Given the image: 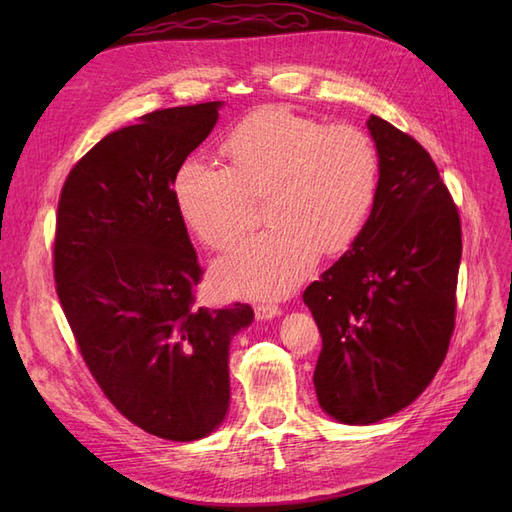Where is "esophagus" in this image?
Returning a JSON list of instances; mask_svg holds the SVG:
<instances>
[{
  "label": "esophagus",
  "instance_id": "34e87169",
  "mask_svg": "<svg viewBox=\"0 0 512 512\" xmlns=\"http://www.w3.org/2000/svg\"><path fill=\"white\" fill-rule=\"evenodd\" d=\"M254 312H256V318H258V320H271V318H275V316H280L282 309L277 307L275 303H260V305L254 307Z\"/></svg>",
  "mask_w": 512,
  "mask_h": 512
}]
</instances>
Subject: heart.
<instances>
[{"label":"heart","instance_id":"1","mask_svg":"<svg viewBox=\"0 0 512 512\" xmlns=\"http://www.w3.org/2000/svg\"><path fill=\"white\" fill-rule=\"evenodd\" d=\"M228 166L185 160L173 196L198 241L228 250L252 222V198L265 196L271 224L213 269L232 297H284L318 254L348 250L376 203L380 153L365 130L271 106L247 115L222 145Z\"/></svg>","mask_w":512,"mask_h":512}]
</instances>
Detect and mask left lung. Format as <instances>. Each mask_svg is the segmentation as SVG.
<instances>
[{"instance_id":"1","label":"left lung","mask_w":512,"mask_h":512,"mask_svg":"<svg viewBox=\"0 0 512 512\" xmlns=\"http://www.w3.org/2000/svg\"><path fill=\"white\" fill-rule=\"evenodd\" d=\"M380 153L376 203L350 250L303 292L322 337V410L369 425L410 406L455 331L461 220L427 149L371 115Z\"/></svg>"}]
</instances>
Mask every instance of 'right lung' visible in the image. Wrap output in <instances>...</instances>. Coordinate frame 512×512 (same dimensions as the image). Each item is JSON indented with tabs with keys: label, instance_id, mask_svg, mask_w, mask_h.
Listing matches in <instances>:
<instances>
[{
	"label": "right lung",
	"instance_id": "obj_1",
	"mask_svg": "<svg viewBox=\"0 0 512 512\" xmlns=\"http://www.w3.org/2000/svg\"><path fill=\"white\" fill-rule=\"evenodd\" d=\"M220 102L160 108L104 136L59 194L53 275L74 342L106 399L173 442L205 438L228 410V346L247 303L196 305L203 280L173 183Z\"/></svg>",
	"mask_w": 512,
	"mask_h": 512
}]
</instances>
